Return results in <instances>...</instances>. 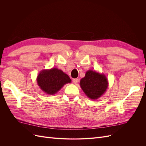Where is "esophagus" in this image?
I'll list each match as a JSON object with an SVG mask.
<instances>
[{
    "mask_svg": "<svg viewBox=\"0 0 146 146\" xmlns=\"http://www.w3.org/2000/svg\"><path fill=\"white\" fill-rule=\"evenodd\" d=\"M79 82V80L78 78H74V79H73V83H74V84H77L78 83V82Z\"/></svg>",
    "mask_w": 146,
    "mask_h": 146,
    "instance_id": "34e87169",
    "label": "esophagus"
}]
</instances>
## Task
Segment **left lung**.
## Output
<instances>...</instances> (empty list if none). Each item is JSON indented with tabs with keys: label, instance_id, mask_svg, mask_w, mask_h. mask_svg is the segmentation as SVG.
<instances>
[{
	"label": "left lung",
	"instance_id": "8db88e82",
	"mask_svg": "<svg viewBox=\"0 0 146 146\" xmlns=\"http://www.w3.org/2000/svg\"><path fill=\"white\" fill-rule=\"evenodd\" d=\"M80 85L88 98L96 100L107 91L108 82L107 77L103 73L89 70L86 72L85 77L80 80Z\"/></svg>",
	"mask_w": 146,
	"mask_h": 146
}]
</instances>
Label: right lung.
Instances as JSON below:
<instances>
[{
    "mask_svg": "<svg viewBox=\"0 0 146 146\" xmlns=\"http://www.w3.org/2000/svg\"><path fill=\"white\" fill-rule=\"evenodd\" d=\"M36 81L42 91L47 94L53 95L66 84L71 82V79L62 70L54 68L42 70L37 76Z\"/></svg>",
    "mask_w": 146,
    "mask_h": 146,
    "instance_id": "1",
    "label": "right lung"
}]
</instances>
